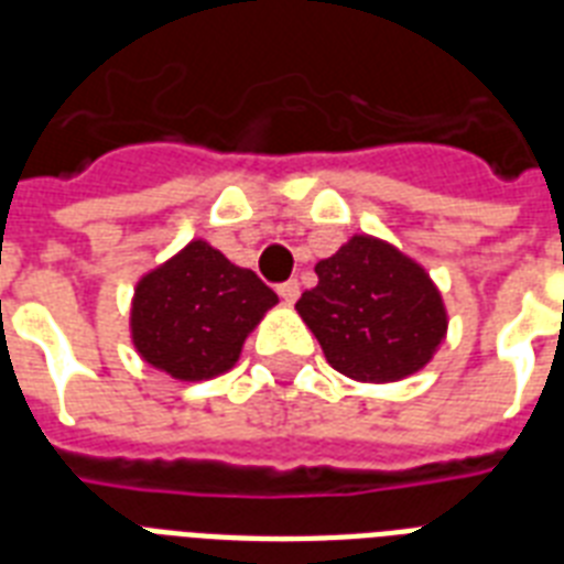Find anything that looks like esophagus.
I'll use <instances>...</instances> for the list:
<instances>
[{
	"label": "esophagus",
	"instance_id": "1",
	"mask_svg": "<svg viewBox=\"0 0 564 564\" xmlns=\"http://www.w3.org/2000/svg\"><path fill=\"white\" fill-rule=\"evenodd\" d=\"M299 281H286V283H278V295H281L283 304H295V299H299Z\"/></svg>",
	"mask_w": 564,
	"mask_h": 564
}]
</instances>
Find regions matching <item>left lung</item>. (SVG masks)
I'll return each mask as SVG.
<instances>
[{"label": "left lung", "instance_id": "1", "mask_svg": "<svg viewBox=\"0 0 564 564\" xmlns=\"http://www.w3.org/2000/svg\"><path fill=\"white\" fill-rule=\"evenodd\" d=\"M318 283L295 310L327 362L362 383L424 369L445 339L447 316L427 272L380 239L354 237L316 265Z\"/></svg>", "mask_w": 564, "mask_h": 564}]
</instances>
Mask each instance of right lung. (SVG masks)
I'll return each mask as SVG.
<instances>
[{"mask_svg":"<svg viewBox=\"0 0 564 564\" xmlns=\"http://www.w3.org/2000/svg\"><path fill=\"white\" fill-rule=\"evenodd\" d=\"M278 304L251 269L202 239L137 283L131 336L140 357L178 380H207L239 360L246 336Z\"/></svg>","mask_w":564,"mask_h":564,"instance_id":"right-lung-1","label":"right lung"}]
</instances>
